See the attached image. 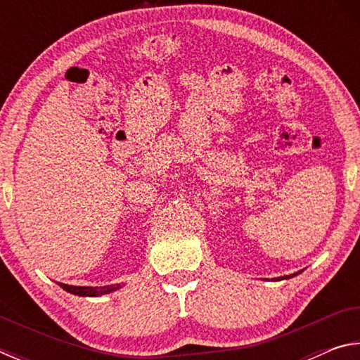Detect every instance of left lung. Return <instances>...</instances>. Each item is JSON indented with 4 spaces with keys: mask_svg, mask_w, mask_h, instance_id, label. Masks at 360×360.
<instances>
[{
    "mask_svg": "<svg viewBox=\"0 0 360 360\" xmlns=\"http://www.w3.org/2000/svg\"><path fill=\"white\" fill-rule=\"evenodd\" d=\"M298 273H302V271H298ZM298 273H294V275H289V276H283V278H278V281H279V279H289V278H292V276H297V275H298Z\"/></svg>",
    "mask_w": 360,
    "mask_h": 360,
    "instance_id": "1",
    "label": "left lung"
}]
</instances>
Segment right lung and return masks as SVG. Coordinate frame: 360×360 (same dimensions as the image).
Segmentation results:
<instances>
[{
    "label": "right lung",
    "mask_w": 360,
    "mask_h": 360,
    "mask_svg": "<svg viewBox=\"0 0 360 360\" xmlns=\"http://www.w3.org/2000/svg\"><path fill=\"white\" fill-rule=\"evenodd\" d=\"M58 285L62 289H65L70 294H75L79 297H100L105 294H111V292L120 289V284H111V285H103V288H82V285H70V284H63L58 283Z\"/></svg>",
    "instance_id": "obj_1"
}]
</instances>
